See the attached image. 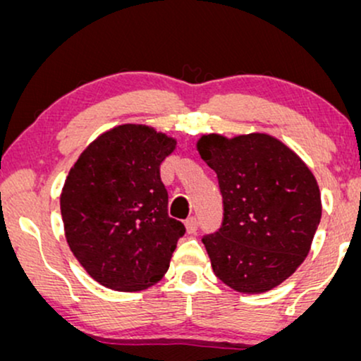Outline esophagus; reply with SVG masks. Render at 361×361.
I'll use <instances>...</instances> for the list:
<instances>
[{"label":"esophagus","instance_id":"34e87169","mask_svg":"<svg viewBox=\"0 0 361 361\" xmlns=\"http://www.w3.org/2000/svg\"><path fill=\"white\" fill-rule=\"evenodd\" d=\"M197 228H199V220H197L195 216H190V219L185 220L187 233H195Z\"/></svg>","mask_w":361,"mask_h":361}]
</instances>
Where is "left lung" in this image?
I'll return each instance as SVG.
<instances>
[{
  "mask_svg": "<svg viewBox=\"0 0 361 361\" xmlns=\"http://www.w3.org/2000/svg\"><path fill=\"white\" fill-rule=\"evenodd\" d=\"M197 151L216 172L224 221L204 241L216 278L259 294L289 278L309 255L322 216L317 180L284 142L264 133L204 135Z\"/></svg>",
  "mask_w": 361,
  "mask_h": 361,
  "instance_id": "obj_1",
  "label": "left lung"
}]
</instances>
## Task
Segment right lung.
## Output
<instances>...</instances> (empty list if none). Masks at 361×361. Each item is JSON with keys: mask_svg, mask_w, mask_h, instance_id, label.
<instances>
[{"mask_svg": "<svg viewBox=\"0 0 361 361\" xmlns=\"http://www.w3.org/2000/svg\"><path fill=\"white\" fill-rule=\"evenodd\" d=\"M174 137L146 125L111 128L87 146L61 194L67 243L105 288L136 293L162 279L185 226L167 214L161 162Z\"/></svg>", "mask_w": 361, "mask_h": 361, "instance_id": "1", "label": "right lung"}]
</instances>
